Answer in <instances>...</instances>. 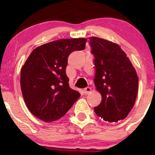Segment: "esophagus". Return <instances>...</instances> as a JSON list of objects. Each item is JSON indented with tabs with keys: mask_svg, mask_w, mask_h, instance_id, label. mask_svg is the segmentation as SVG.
<instances>
[{
	"mask_svg": "<svg viewBox=\"0 0 155 155\" xmlns=\"http://www.w3.org/2000/svg\"><path fill=\"white\" fill-rule=\"evenodd\" d=\"M91 88L90 87H86V88H84L83 90V92H84V93L85 94V95H87V94H88L89 92H91Z\"/></svg>",
	"mask_w": 155,
	"mask_h": 155,
	"instance_id": "1",
	"label": "esophagus"
}]
</instances>
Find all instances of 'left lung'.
<instances>
[{
	"label": "left lung",
	"instance_id": "1",
	"mask_svg": "<svg viewBox=\"0 0 155 155\" xmlns=\"http://www.w3.org/2000/svg\"><path fill=\"white\" fill-rule=\"evenodd\" d=\"M89 39L95 68L94 82L102 96L101 103L94 108L95 114L109 122L124 120L138 93L136 70L117 44L97 37Z\"/></svg>",
	"mask_w": 155,
	"mask_h": 155
}]
</instances>
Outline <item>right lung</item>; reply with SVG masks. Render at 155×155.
<instances>
[{"instance_id": "obj_1", "label": "right lung", "mask_w": 155, "mask_h": 155, "mask_svg": "<svg viewBox=\"0 0 155 155\" xmlns=\"http://www.w3.org/2000/svg\"><path fill=\"white\" fill-rule=\"evenodd\" d=\"M86 38L60 39L37 47L21 70L20 85L29 111L40 120L52 122L63 117L80 97L69 87L68 58L84 50Z\"/></svg>"}]
</instances>
